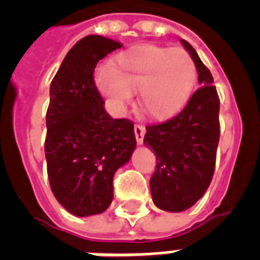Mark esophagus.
<instances>
[{"label":"esophagus","mask_w":260,"mask_h":260,"mask_svg":"<svg viewBox=\"0 0 260 260\" xmlns=\"http://www.w3.org/2000/svg\"><path fill=\"white\" fill-rule=\"evenodd\" d=\"M134 129H135V136H136V142H138V144H142L143 139H144V135H146V128H144L143 125L136 124Z\"/></svg>","instance_id":"esophagus-1"}]
</instances>
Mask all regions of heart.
<instances>
[{
	"label": "heart",
	"mask_w": 260,
	"mask_h": 260,
	"mask_svg": "<svg viewBox=\"0 0 260 260\" xmlns=\"http://www.w3.org/2000/svg\"><path fill=\"white\" fill-rule=\"evenodd\" d=\"M197 79L193 58L183 48L143 44L122 52L112 67H100L95 86L116 112L139 90V104L150 117L169 118L187 104Z\"/></svg>",
	"instance_id": "obj_1"
}]
</instances>
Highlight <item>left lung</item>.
Here are the masks:
<instances>
[{"mask_svg": "<svg viewBox=\"0 0 260 260\" xmlns=\"http://www.w3.org/2000/svg\"><path fill=\"white\" fill-rule=\"evenodd\" d=\"M193 58L200 89L175 117L148 125L144 144L156 155L150 181L152 201L159 209L182 212L205 194L213 178L220 138L218 100L213 77L196 50L181 39Z\"/></svg>", "mask_w": 260, "mask_h": 260, "instance_id": "8db88e82", "label": "left lung"}]
</instances>
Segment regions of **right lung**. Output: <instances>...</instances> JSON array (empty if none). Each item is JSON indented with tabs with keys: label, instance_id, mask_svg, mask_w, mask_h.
I'll return each mask as SVG.
<instances>
[{
	"label": "right lung",
	"instance_id": "right-lung-1",
	"mask_svg": "<svg viewBox=\"0 0 260 260\" xmlns=\"http://www.w3.org/2000/svg\"><path fill=\"white\" fill-rule=\"evenodd\" d=\"M121 47L98 35L81 39L51 82L47 173L55 198L78 217L108 209L114 173L129 162L136 148L134 122L106 113L93 77L98 60Z\"/></svg>",
	"mask_w": 260,
	"mask_h": 260
}]
</instances>
